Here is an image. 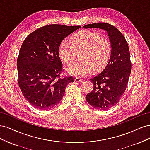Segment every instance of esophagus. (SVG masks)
Returning <instances> with one entry per match:
<instances>
[{
    "label": "esophagus",
    "mask_w": 150,
    "mask_h": 150,
    "mask_svg": "<svg viewBox=\"0 0 150 150\" xmlns=\"http://www.w3.org/2000/svg\"><path fill=\"white\" fill-rule=\"evenodd\" d=\"M74 82H76V83L82 82V79H79V78H74Z\"/></svg>",
    "instance_id": "obj_1"
}]
</instances>
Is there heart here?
<instances>
[{"mask_svg": "<svg viewBox=\"0 0 150 150\" xmlns=\"http://www.w3.org/2000/svg\"><path fill=\"white\" fill-rule=\"evenodd\" d=\"M71 44L66 40L59 46L58 54L62 61L69 64L75 59L76 53L80 54L81 62L67 67L68 74L76 77L89 75L93 71L99 72L110 59L111 52L110 43L98 33L82 30L71 38Z\"/></svg>", "mask_w": 150, "mask_h": 150, "instance_id": "1", "label": "heart"}]
</instances>
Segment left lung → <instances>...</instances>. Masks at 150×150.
Here are the masks:
<instances>
[{"label": "left lung", "instance_id": "8db88e82", "mask_svg": "<svg viewBox=\"0 0 150 150\" xmlns=\"http://www.w3.org/2000/svg\"><path fill=\"white\" fill-rule=\"evenodd\" d=\"M83 28L106 30L111 43L108 64L100 74L90 79L94 84L93 89L86 96L87 102L95 109L106 110L119 102L128 84L131 69L128 45L121 32L110 24L98 22Z\"/></svg>", "mask_w": 150, "mask_h": 150}]
</instances>
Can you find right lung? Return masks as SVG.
<instances>
[{
	"label": "right lung",
	"instance_id": "add662e5",
	"mask_svg": "<svg viewBox=\"0 0 150 150\" xmlns=\"http://www.w3.org/2000/svg\"><path fill=\"white\" fill-rule=\"evenodd\" d=\"M81 28L51 24L42 27L25 38L17 66L19 86L24 98L40 110H49L61 101L72 76L59 78L62 64L58 48L62 40Z\"/></svg>",
	"mask_w": 150,
	"mask_h": 150
}]
</instances>
